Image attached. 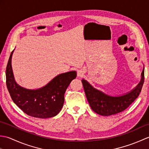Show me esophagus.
Masks as SVG:
<instances>
[{
    "mask_svg": "<svg viewBox=\"0 0 149 149\" xmlns=\"http://www.w3.org/2000/svg\"><path fill=\"white\" fill-rule=\"evenodd\" d=\"M84 74V71L83 70H80L77 72V76L78 77H83Z\"/></svg>",
    "mask_w": 149,
    "mask_h": 149,
    "instance_id": "34e87169",
    "label": "esophagus"
}]
</instances>
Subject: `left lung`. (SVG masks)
<instances>
[{
	"label": "left lung",
	"instance_id": "1",
	"mask_svg": "<svg viewBox=\"0 0 149 149\" xmlns=\"http://www.w3.org/2000/svg\"><path fill=\"white\" fill-rule=\"evenodd\" d=\"M144 78V70H143L141 79L136 88L131 92L120 97L107 95L93 88L84 79L82 80V83L87 100L93 111L100 115L110 116L123 111L134 102L141 92Z\"/></svg>",
	"mask_w": 149,
	"mask_h": 149
}]
</instances>
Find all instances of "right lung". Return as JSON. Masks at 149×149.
<instances>
[{
    "mask_svg": "<svg viewBox=\"0 0 149 149\" xmlns=\"http://www.w3.org/2000/svg\"><path fill=\"white\" fill-rule=\"evenodd\" d=\"M6 70V85L11 99L22 111L31 116L47 118L58 115L65 101V93L70 82L77 76L75 71L59 74L38 90H27L19 86L14 79L11 67V58Z\"/></svg>",
    "mask_w": 149,
    "mask_h": 149,
    "instance_id": "1",
    "label": "right lung"
}]
</instances>
